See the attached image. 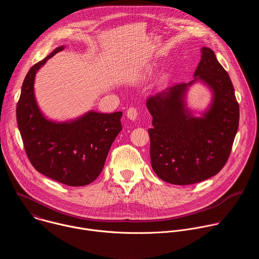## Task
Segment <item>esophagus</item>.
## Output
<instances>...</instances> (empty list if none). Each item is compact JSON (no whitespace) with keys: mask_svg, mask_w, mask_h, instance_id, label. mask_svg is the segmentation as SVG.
Segmentation results:
<instances>
[{"mask_svg":"<svg viewBox=\"0 0 259 259\" xmlns=\"http://www.w3.org/2000/svg\"><path fill=\"white\" fill-rule=\"evenodd\" d=\"M127 117L130 119V120H136L137 117H138V110L136 107H129L127 109Z\"/></svg>","mask_w":259,"mask_h":259,"instance_id":"esophagus-1","label":"esophagus"}]
</instances>
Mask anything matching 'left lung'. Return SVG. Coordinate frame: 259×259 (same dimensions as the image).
Here are the masks:
<instances>
[{
	"label": "left lung",
	"instance_id": "obj_1",
	"mask_svg": "<svg viewBox=\"0 0 259 259\" xmlns=\"http://www.w3.org/2000/svg\"><path fill=\"white\" fill-rule=\"evenodd\" d=\"M201 53L195 80L170 86L146 100L153 116L149 129L153 170L162 180L178 186L201 182L223 169L239 127L240 108L229 73L211 49L203 47ZM196 79L213 92L203 118H194L184 103Z\"/></svg>",
	"mask_w": 259,
	"mask_h": 259
}]
</instances>
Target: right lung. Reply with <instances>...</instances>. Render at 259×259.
Wrapping results in <instances>:
<instances>
[{"instance_id": "right-lung-1", "label": "right lung", "mask_w": 259, "mask_h": 259, "mask_svg": "<svg viewBox=\"0 0 259 259\" xmlns=\"http://www.w3.org/2000/svg\"><path fill=\"white\" fill-rule=\"evenodd\" d=\"M63 46L32 65L24 78L16 106L18 129L26 156L43 175L69 187L93 182L103 169L108 151L122 130V112H89L82 118L55 123L44 118L35 102V72Z\"/></svg>"}]
</instances>
